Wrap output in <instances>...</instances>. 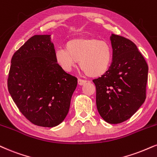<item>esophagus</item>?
<instances>
[{
	"label": "esophagus",
	"instance_id": "1",
	"mask_svg": "<svg viewBox=\"0 0 157 157\" xmlns=\"http://www.w3.org/2000/svg\"><path fill=\"white\" fill-rule=\"evenodd\" d=\"M86 82H87L86 80H82V79H78V84L80 85V86H82V85L86 83Z\"/></svg>",
	"mask_w": 157,
	"mask_h": 157
}]
</instances>
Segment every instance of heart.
<instances>
[{
  "label": "heart",
  "instance_id": "b5f03b06",
  "mask_svg": "<svg viewBox=\"0 0 157 157\" xmlns=\"http://www.w3.org/2000/svg\"><path fill=\"white\" fill-rule=\"evenodd\" d=\"M65 47L55 52L56 63L64 71H71L79 61L80 69L90 77H101L108 71L113 53L107 41L94 37L75 38Z\"/></svg>",
  "mask_w": 157,
  "mask_h": 157
}]
</instances>
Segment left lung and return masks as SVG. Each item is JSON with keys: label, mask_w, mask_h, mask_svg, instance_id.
Segmentation results:
<instances>
[{"label": "left lung", "mask_w": 157, "mask_h": 157, "mask_svg": "<svg viewBox=\"0 0 157 157\" xmlns=\"http://www.w3.org/2000/svg\"><path fill=\"white\" fill-rule=\"evenodd\" d=\"M113 58L105 75L93 80L97 89L98 112L109 124L131 118L146 98L148 67L135 44L112 34Z\"/></svg>", "instance_id": "left-lung-1"}]
</instances>
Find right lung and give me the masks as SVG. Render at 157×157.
<instances>
[{
    "instance_id": "obj_1",
    "label": "right lung",
    "mask_w": 157,
    "mask_h": 157,
    "mask_svg": "<svg viewBox=\"0 0 157 157\" xmlns=\"http://www.w3.org/2000/svg\"><path fill=\"white\" fill-rule=\"evenodd\" d=\"M50 35H35L13 55L8 89L22 114L35 125L54 127L65 119L77 77L56 63Z\"/></svg>"
}]
</instances>
